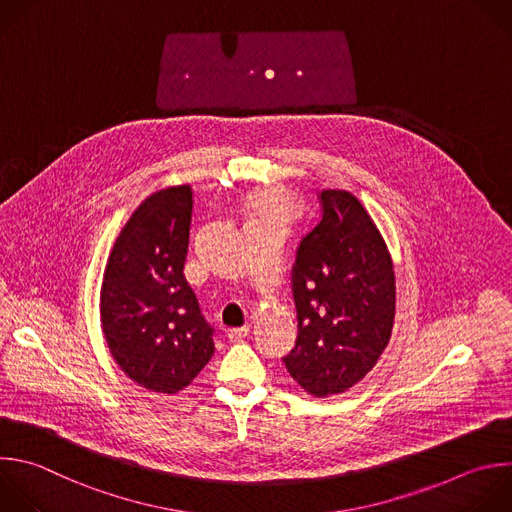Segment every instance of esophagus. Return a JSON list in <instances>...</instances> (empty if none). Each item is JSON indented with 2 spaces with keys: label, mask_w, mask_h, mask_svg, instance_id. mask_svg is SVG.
Wrapping results in <instances>:
<instances>
[{
  "label": "esophagus",
  "mask_w": 512,
  "mask_h": 512,
  "mask_svg": "<svg viewBox=\"0 0 512 512\" xmlns=\"http://www.w3.org/2000/svg\"><path fill=\"white\" fill-rule=\"evenodd\" d=\"M249 325H243V327H233L227 331V337L231 339V342H243V339L249 335Z\"/></svg>",
  "instance_id": "obj_1"
}]
</instances>
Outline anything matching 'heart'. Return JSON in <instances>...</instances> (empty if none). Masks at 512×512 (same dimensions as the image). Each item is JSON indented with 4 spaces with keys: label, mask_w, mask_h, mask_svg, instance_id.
Instances as JSON below:
<instances>
[{
    "label": "heart",
    "mask_w": 512,
    "mask_h": 512,
    "mask_svg": "<svg viewBox=\"0 0 512 512\" xmlns=\"http://www.w3.org/2000/svg\"><path fill=\"white\" fill-rule=\"evenodd\" d=\"M293 209H295V203H293V197L287 191H283V189H267L265 193H261L257 197L253 215L285 223L291 217Z\"/></svg>",
    "instance_id": "b5f03b06"
}]
</instances>
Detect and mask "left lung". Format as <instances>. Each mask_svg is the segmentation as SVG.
Listing matches in <instances>:
<instances>
[{"label": "left lung", "mask_w": 512, "mask_h": 512, "mask_svg": "<svg viewBox=\"0 0 512 512\" xmlns=\"http://www.w3.org/2000/svg\"><path fill=\"white\" fill-rule=\"evenodd\" d=\"M321 217L301 239L293 265L297 342L283 358L311 396L356 386L386 350L396 315V275L388 245L348 191L319 193Z\"/></svg>", "instance_id": "left-lung-1"}]
</instances>
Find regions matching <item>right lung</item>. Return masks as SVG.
Returning a JSON list of instances; mask_svg holds the SVG:
<instances>
[{"mask_svg": "<svg viewBox=\"0 0 512 512\" xmlns=\"http://www.w3.org/2000/svg\"><path fill=\"white\" fill-rule=\"evenodd\" d=\"M191 185L166 187L130 215L108 255L100 323L112 358L138 386L177 394L215 354L213 327L185 279Z\"/></svg>", "mask_w": 512, "mask_h": 512, "instance_id": "add662e5", "label": "right lung"}]
</instances>
